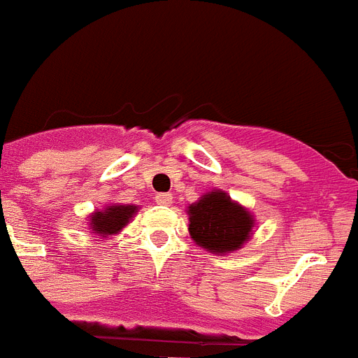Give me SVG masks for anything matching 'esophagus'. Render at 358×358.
Masks as SVG:
<instances>
[{"label": "esophagus", "mask_w": 358, "mask_h": 358, "mask_svg": "<svg viewBox=\"0 0 358 358\" xmlns=\"http://www.w3.org/2000/svg\"><path fill=\"white\" fill-rule=\"evenodd\" d=\"M155 201H157L159 205H172L173 196L172 194H157V196H155Z\"/></svg>", "instance_id": "obj_1"}]
</instances>
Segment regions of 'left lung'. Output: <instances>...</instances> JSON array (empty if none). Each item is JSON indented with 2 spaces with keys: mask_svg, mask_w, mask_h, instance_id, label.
<instances>
[{
  "mask_svg": "<svg viewBox=\"0 0 358 358\" xmlns=\"http://www.w3.org/2000/svg\"><path fill=\"white\" fill-rule=\"evenodd\" d=\"M188 230L196 245L212 254L241 249L252 234L254 217L227 192L212 190L188 206Z\"/></svg>",
  "mask_w": 358,
  "mask_h": 358,
  "instance_id": "8db88e82",
  "label": "left lung"
}]
</instances>
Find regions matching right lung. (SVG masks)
<instances>
[{
  "label": "right lung",
  "instance_id": "add662e5",
  "mask_svg": "<svg viewBox=\"0 0 358 358\" xmlns=\"http://www.w3.org/2000/svg\"><path fill=\"white\" fill-rule=\"evenodd\" d=\"M138 208L135 205H109L104 210H94L90 215V227L93 234H100L102 238L106 236L119 234L124 227L128 225L135 212Z\"/></svg>",
  "mask_w": 358,
  "mask_h": 358
}]
</instances>
